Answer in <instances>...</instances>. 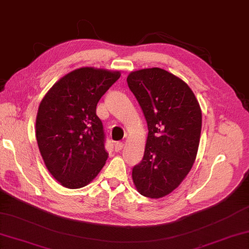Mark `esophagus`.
Here are the masks:
<instances>
[{
	"instance_id": "1",
	"label": "esophagus",
	"mask_w": 249,
	"mask_h": 249,
	"mask_svg": "<svg viewBox=\"0 0 249 249\" xmlns=\"http://www.w3.org/2000/svg\"><path fill=\"white\" fill-rule=\"evenodd\" d=\"M124 147V143L123 142H116L115 143V151L116 152H120Z\"/></svg>"
}]
</instances>
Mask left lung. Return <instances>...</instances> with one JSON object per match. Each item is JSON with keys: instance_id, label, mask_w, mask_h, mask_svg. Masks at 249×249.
I'll return each mask as SVG.
<instances>
[{"instance_id": "obj_1", "label": "left lung", "mask_w": 249, "mask_h": 249, "mask_svg": "<svg viewBox=\"0 0 249 249\" xmlns=\"http://www.w3.org/2000/svg\"><path fill=\"white\" fill-rule=\"evenodd\" d=\"M126 82L148 128L143 159L132 169L133 183L145 197H165L193 167L201 131L200 106L191 88L165 69L135 70Z\"/></svg>"}]
</instances>
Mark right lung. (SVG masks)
<instances>
[{"instance_id":"right-lung-1","label":"right lung","mask_w":249,"mask_h":249,"mask_svg":"<svg viewBox=\"0 0 249 249\" xmlns=\"http://www.w3.org/2000/svg\"><path fill=\"white\" fill-rule=\"evenodd\" d=\"M120 71L82 67L65 74L42 98L36 119L41 156L54 179L68 189L88 185L108 154L96 105Z\"/></svg>"}]
</instances>
